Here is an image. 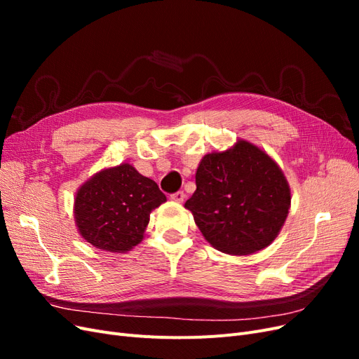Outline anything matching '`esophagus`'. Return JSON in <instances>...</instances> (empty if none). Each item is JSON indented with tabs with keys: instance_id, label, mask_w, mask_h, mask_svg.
Returning a JSON list of instances; mask_svg holds the SVG:
<instances>
[{
	"instance_id": "esophagus-1",
	"label": "esophagus",
	"mask_w": 359,
	"mask_h": 359,
	"mask_svg": "<svg viewBox=\"0 0 359 359\" xmlns=\"http://www.w3.org/2000/svg\"><path fill=\"white\" fill-rule=\"evenodd\" d=\"M184 199H186V193L181 191V190L170 194V201H173V202H180V203H181Z\"/></svg>"
}]
</instances>
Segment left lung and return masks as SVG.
Listing matches in <instances>:
<instances>
[{"label":"left lung","instance_id":"left-lung-1","mask_svg":"<svg viewBox=\"0 0 359 359\" xmlns=\"http://www.w3.org/2000/svg\"><path fill=\"white\" fill-rule=\"evenodd\" d=\"M184 206L212 247L244 256L276 240L289 212L290 189L273 158L240 140L226 153L202 158L196 191Z\"/></svg>","mask_w":359,"mask_h":359}]
</instances>
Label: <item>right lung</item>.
<instances>
[{"mask_svg": "<svg viewBox=\"0 0 359 359\" xmlns=\"http://www.w3.org/2000/svg\"><path fill=\"white\" fill-rule=\"evenodd\" d=\"M166 201L157 184L130 165L97 173L79 189L74 217L81 235L94 247L124 253L142 241L149 212Z\"/></svg>", "mask_w": 359, "mask_h": 359, "instance_id": "right-lung-1", "label": "right lung"}]
</instances>
